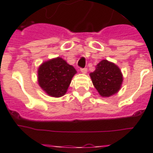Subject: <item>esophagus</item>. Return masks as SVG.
<instances>
[{
  "mask_svg": "<svg viewBox=\"0 0 153 153\" xmlns=\"http://www.w3.org/2000/svg\"><path fill=\"white\" fill-rule=\"evenodd\" d=\"M80 71H81L82 73L86 74V72H87V68H86V67H85V68H81V69H80Z\"/></svg>",
  "mask_w": 153,
  "mask_h": 153,
  "instance_id": "obj_1",
  "label": "esophagus"
}]
</instances>
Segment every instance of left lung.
I'll return each instance as SVG.
<instances>
[{
  "instance_id": "left-lung-1",
  "label": "left lung",
  "mask_w": 153,
  "mask_h": 153,
  "mask_svg": "<svg viewBox=\"0 0 153 153\" xmlns=\"http://www.w3.org/2000/svg\"><path fill=\"white\" fill-rule=\"evenodd\" d=\"M94 86L102 97H109L121 89L123 77L120 68L108 60H102L90 74Z\"/></svg>"
}]
</instances>
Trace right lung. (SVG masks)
I'll return each instance as SVG.
<instances>
[{
  "label": "right lung",
  "instance_id": "obj_1",
  "mask_svg": "<svg viewBox=\"0 0 153 153\" xmlns=\"http://www.w3.org/2000/svg\"><path fill=\"white\" fill-rule=\"evenodd\" d=\"M76 70L62 58L57 57L43 62L38 69L39 86L49 96L59 98L67 93Z\"/></svg>",
  "mask_w": 153,
  "mask_h": 153
}]
</instances>
